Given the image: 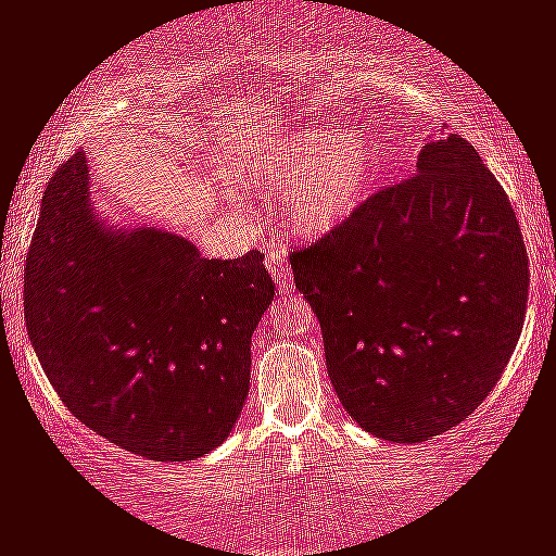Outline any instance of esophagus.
I'll use <instances>...</instances> for the list:
<instances>
[{"instance_id": "obj_1", "label": "esophagus", "mask_w": 556, "mask_h": 556, "mask_svg": "<svg viewBox=\"0 0 556 556\" xmlns=\"http://www.w3.org/2000/svg\"><path fill=\"white\" fill-rule=\"evenodd\" d=\"M265 265H267V270L273 273V278H276L278 291L280 293H289L293 289L291 267H289V260H286V255L278 250L276 244L267 247V250H265Z\"/></svg>"}]
</instances>
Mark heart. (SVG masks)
<instances>
[{"instance_id":"heart-1","label":"heart","mask_w":556,"mask_h":556,"mask_svg":"<svg viewBox=\"0 0 556 556\" xmlns=\"http://www.w3.org/2000/svg\"><path fill=\"white\" fill-rule=\"evenodd\" d=\"M231 180L250 193H263L286 180L280 208L291 235L319 239L368 203L379 180V160L368 136L304 126L283 131L247 156Z\"/></svg>"}]
</instances>
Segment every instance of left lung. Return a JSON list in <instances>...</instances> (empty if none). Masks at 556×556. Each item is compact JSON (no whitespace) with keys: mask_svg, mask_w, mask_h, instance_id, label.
I'll return each mask as SVG.
<instances>
[{"mask_svg":"<svg viewBox=\"0 0 556 556\" xmlns=\"http://www.w3.org/2000/svg\"><path fill=\"white\" fill-rule=\"evenodd\" d=\"M291 267L342 407L394 443L428 441L475 413L529 304L516 211L456 134L425 143L415 177L293 252Z\"/></svg>","mask_w":556,"mask_h":556,"instance_id":"1","label":"left lung"}]
</instances>
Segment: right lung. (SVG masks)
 <instances>
[{"mask_svg": "<svg viewBox=\"0 0 556 556\" xmlns=\"http://www.w3.org/2000/svg\"><path fill=\"white\" fill-rule=\"evenodd\" d=\"M263 257L205 260L156 226L111 224L87 154L48 182L25 263V325L79 422L154 458L222 445L250 394V345L276 283Z\"/></svg>", "mask_w": 556, "mask_h": 556, "instance_id": "1", "label": "right lung"}]
</instances>
